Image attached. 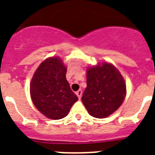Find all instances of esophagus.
Returning <instances> with one entry per match:
<instances>
[{"mask_svg":"<svg viewBox=\"0 0 155 155\" xmlns=\"http://www.w3.org/2000/svg\"><path fill=\"white\" fill-rule=\"evenodd\" d=\"M76 94H77V96L78 97V98L80 99L81 98V95H82V91L81 90H78V91H77L76 92Z\"/></svg>","mask_w":155,"mask_h":155,"instance_id":"esophagus-1","label":"esophagus"}]
</instances>
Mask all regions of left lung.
<instances>
[{
  "instance_id": "obj_1",
  "label": "left lung",
  "mask_w": 155,
  "mask_h": 155,
  "mask_svg": "<svg viewBox=\"0 0 155 155\" xmlns=\"http://www.w3.org/2000/svg\"><path fill=\"white\" fill-rule=\"evenodd\" d=\"M126 84L113 64L102 62L87 69V87L82 102L90 115L105 118L120 108L126 96Z\"/></svg>"
}]
</instances>
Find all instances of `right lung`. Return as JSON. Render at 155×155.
<instances>
[{
    "label": "right lung",
    "mask_w": 155,
    "mask_h": 155,
    "mask_svg": "<svg viewBox=\"0 0 155 155\" xmlns=\"http://www.w3.org/2000/svg\"><path fill=\"white\" fill-rule=\"evenodd\" d=\"M67 68L61 59L50 57L41 63L30 84L32 102L42 114L51 120L64 118L78 100L66 79Z\"/></svg>",
    "instance_id": "obj_1"
}]
</instances>
